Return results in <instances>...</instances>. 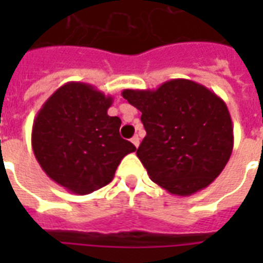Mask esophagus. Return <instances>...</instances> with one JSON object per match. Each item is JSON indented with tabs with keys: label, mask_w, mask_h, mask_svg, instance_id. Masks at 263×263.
I'll return each instance as SVG.
<instances>
[{
	"label": "esophagus",
	"mask_w": 263,
	"mask_h": 263,
	"mask_svg": "<svg viewBox=\"0 0 263 263\" xmlns=\"http://www.w3.org/2000/svg\"><path fill=\"white\" fill-rule=\"evenodd\" d=\"M131 142H132V144H134V146H135L136 148L139 147V143H140V139H139V136H138V135H135V136H134V138H132V139H131Z\"/></svg>",
	"instance_id": "34e87169"
}]
</instances>
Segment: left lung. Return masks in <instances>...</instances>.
Instances as JSON below:
<instances>
[{"label":"left lung","instance_id":"left-lung-1","mask_svg":"<svg viewBox=\"0 0 263 263\" xmlns=\"http://www.w3.org/2000/svg\"><path fill=\"white\" fill-rule=\"evenodd\" d=\"M121 95L142 111L146 136L136 156L154 183L188 196L218 177L233 148L232 119L218 95L188 79Z\"/></svg>","mask_w":263,"mask_h":263}]
</instances>
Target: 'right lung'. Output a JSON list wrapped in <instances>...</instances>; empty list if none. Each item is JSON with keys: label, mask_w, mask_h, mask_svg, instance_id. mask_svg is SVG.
Here are the masks:
<instances>
[{"label": "right lung", "mask_w": 263, "mask_h": 263, "mask_svg": "<svg viewBox=\"0 0 263 263\" xmlns=\"http://www.w3.org/2000/svg\"><path fill=\"white\" fill-rule=\"evenodd\" d=\"M113 98L94 86L69 82L47 98L32 124L35 158L53 181L87 195L113 180L136 147L120 136L121 120L107 115Z\"/></svg>", "instance_id": "1"}]
</instances>
